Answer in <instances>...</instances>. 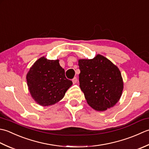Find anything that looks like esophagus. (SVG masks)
<instances>
[{"mask_svg": "<svg viewBox=\"0 0 149 149\" xmlns=\"http://www.w3.org/2000/svg\"><path fill=\"white\" fill-rule=\"evenodd\" d=\"M72 83H73L74 84L77 83V77H74V78H72Z\"/></svg>", "mask_w": 149, "mask_h": 149, "instance_id": "obj_1", "label": "esophagus"}]
</instances>
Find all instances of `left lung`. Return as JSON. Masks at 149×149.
Listing matches in <instances>:
<instances>
[{"label": "left lung", "mask_w": 149, "mask_h": 149, "mask_svg": "<svg viewBox=\"0 0 149 149\" xmlns=\"http://www.w3.org/2000/svg\"><path fill=\"white\" fill-rule=\"evenodd\" d=\"M79 82L87 104L104 111L119 101L123 88L120 71L107 58L98 54L93 59L78 60Z\"/></svg>", "instance_id": "left-lung-1"}]
</instances>
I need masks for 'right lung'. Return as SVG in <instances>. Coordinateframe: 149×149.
Masks as SVG:
<instances>
[{"label":"right lung","instance_id":"obj_1","mask_svg":"<svg viewBox=\"0 0 149 149\" xmlns=\"http://www.w3.org/2000/svg\"><path fill=\"white\" fill-rule=\"evenodd\" d=\"M30 93L37 104L49 106L62 100L72 82L67 79L59 60L42 57L36 61L27 74Z\"/></svg>","mask_w":149,"mask_h":149}]
</instances>
